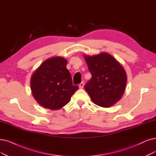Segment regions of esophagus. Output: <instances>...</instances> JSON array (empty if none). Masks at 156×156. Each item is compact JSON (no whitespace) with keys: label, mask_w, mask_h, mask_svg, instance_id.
I'll use <instances>...</instances> for the list:
<instances>
[{"label":"esophagus","mask_w":156,"mask_h":156,"mask_svg":"<svg viewBox=\"0 0 156 156\" xmlns=\"http://www.w3.org/2000/svg\"><path fill=\"white\" fill-rule=\"evenodd\" d=\"M83 86H84V82H82L81 83H80L79 84V87H80V89H82V88L83 87Z\"/></svg>","instance_id":"obj_1"}]
</instances>
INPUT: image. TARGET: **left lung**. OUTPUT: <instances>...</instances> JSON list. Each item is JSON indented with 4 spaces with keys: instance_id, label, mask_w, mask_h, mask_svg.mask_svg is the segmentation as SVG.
Returning <instances> with one entry per match:
<instances>
[{
    "instance_id": "1",
    "label": "left lung",
    "mask_w": 156,
    "mask_h": 156,
    "mask_svg": "<svg viewBox=\"0 0 156 156\" xmlns=\"http://www.w3.org/2000/svg\"><path fill=\"white\" fill-rule=\"evenodd\" d=\"M92 77L85 85L95 104L103 107L112 106L124 93L126 74L114 57L106 53L84 56Z\"/></svg>"
}]
</instances>
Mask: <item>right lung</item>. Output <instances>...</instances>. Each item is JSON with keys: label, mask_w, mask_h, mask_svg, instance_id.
Instances as JSON below:
<instances>
[{"label": "right lung", "mask_w": 156, "mask_h": 156, "mask_svg": "<svg viewBox=\"0 0 156 156\" xmlns=\"http://www.w3.org/2000/svg\"><path fill=\"white\" fill-rule=\"evenodd\" d=\"M67 63L63 58H51L44 61L33 74L32 94L40 105L51 110L60 109L67 104L78 89L73 84Z\"/></svg>", "instance_id": "obj_1"}]
</instances>
